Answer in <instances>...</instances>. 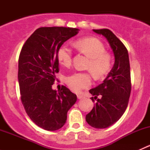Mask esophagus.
Here are the masks:
<instances>
[{"mask_svg":"<svg viewBox=\"0 0 150 150\" xmlns=\"http://www.w3.org/2000/svg\"><path fill=\"white\" fill-rule=\"evenodd\" d=\"M77 97H78V99H83L84 96L83 95H81V94H78L77 95Z\"/></svg>","mask_w":150,"mask_h":150,"instance_id":"34e87169","label":"esophagus"}]
</instances>
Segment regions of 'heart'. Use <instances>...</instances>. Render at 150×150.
I'll list each match as a JSON object with an SVG mask.
<instances>
[{"mask_svg":"<svg viewBox=\"0 0 150 150\" xmlns=\"http://www.w3.org/2000/svg\"><path fill=\"white\" fill-rule=\"evenodd\" d=\"M75 45L80 51L90 59L88 67L95 78H102L108 73L111 67V57L105 52V47L99 39L94 38L80 39L77 40ZM72 58V52L69 46L63 44L58 48L57 59L62 65H70ZM66 83L71 90L78 92L91 86V78L88 72H74L67 76Z\"/></svg>","mask_w":150,"mask_h":150,"instance_id":"obj_1","label":"heart"}]
</instances>
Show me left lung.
<instances>
[{"label": "left lung", "instance_id": "8db88e82", "mask_svg": "<svg viewBox=\"0 0 150 150\" xmlns=\"http://www.w3.org/2000/svg\"><path fill=\"white\" fill-rule=\"evenodd\" d=\"M93 31L107 38L114 53L115 64L103 83L89 91L93 96L91 100L96 102L86 120L93 128H106L121 117L128 106L131 90L129 57L127 48L112 32L108 29Z\"/></svg>", "mask_w": 150, "mask_h": 150}]
</instances>
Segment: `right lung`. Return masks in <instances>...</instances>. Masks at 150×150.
I'll use <instances>...</instances> for the list:
<instances>
[{
    "label": "right lung",
    "mask_w": 150,
    "mask_h": 150,
    "mask_svg": "<svg viewBox=\"0 0 150 150\" xmlns=\"http://www.w3.org/2000/svg\"><path fill=\"white\" fill-rule=\"evenodd\" d=\"M79 29L40 28L30 35L21 50L18 80L21 100L30 118L47 131H57L67 120V113L77 96L66 86L52 89L59 72L57 50Z\"/></svg>",
    "instance_id": "right-lung-1"
}]
</instances>
